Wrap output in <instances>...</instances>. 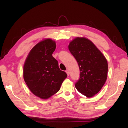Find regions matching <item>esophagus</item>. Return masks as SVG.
I'll use <instances>...</instances> for the list:
<instances>
[{
  "label": "esophagus",
  "mask_w": 128,
  "mask_h": 128,
  "mask_svg": "<svg viewBox=\"0 0 128 128\" xmlns=\"http://www.w3.org/2000/svg\"><path fill=\"white\" fill-rule=\"evenodd\" d=\"M66 73L67 74L68 76H69V71H68V70H66Z\"/></svg>",
  "instance_id": "1"
}]
</instances>
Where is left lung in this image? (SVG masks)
<instances>
[{
	"label": "left lung",
	"instance_id": "1",
	"mask_svg": "<svg viewBox=\"0 0 128 128\" xmlns=\"http://www.w3.org/2000/svg\"><path fill=\"white\" fill-rule=\"evenodd\" d=\"M68 48L76 60L80 71L75 88L80 93L92 97L101 90L107 80V60L96 46L86 38H76Z\"/></svg>",
	"mask_w": 128,
	"mask_h": 128
}]
</instances>
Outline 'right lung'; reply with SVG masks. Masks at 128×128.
Segmentation results:
<instances>
[{"instance_id": "add662e5", "label": "right lung", "mask_w": 128, "mask_h": 128, "mask_svg": "<svg viewBox=\"0 0 128 128\" xmlns=\"http://www.w3.org/2000/svg\"><path fill=\"white\" fill-rule=\"evenodd\" d=\"M56 48L52 40H42L32 48L24 64L23 75L27 86L42 99H47L56 93L67 77L52 56Z\"/></svg>"}]
</instances>
